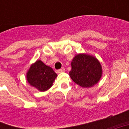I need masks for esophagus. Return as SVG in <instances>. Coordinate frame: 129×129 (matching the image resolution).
<instances>
[{"label": "esophagus", "mask_w": 129, "mask_h": 129, "mask_svg": "<svg viewBox=\"0 0 129 129\" xmlns=\"http://www.w3.org/2000/svg\"><path fill=\"white\" fill-rule=\"evenodd\" d=\"M64 70H65V69H64V67H62V68H61V69H59V70H57V73H61V72H64Z\"/></svg>", "instance_id": "1"}]
</instances>
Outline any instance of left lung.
<instances>
[{
  "label": "left lung",
  "mask_w": 129,
  "mask_h": 129,
  "mask_svg": "<svg viewBox=\"0 0 129 129\" xmlns=\"http://www.w3.org/2000/svg\"><path fill=\"white\" fill-rule=\"evenodd\" d=\"M69 72L73 81L83 88L92 87L98 83L102 76V67L94 56L85 53L76 55L71 62Z\"/></svg>",
  "instance_id": "1"
}]
</instances>
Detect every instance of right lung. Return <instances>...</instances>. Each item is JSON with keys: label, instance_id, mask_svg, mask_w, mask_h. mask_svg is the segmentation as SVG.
I'll list each match as a JSON object with an SVG mask.
<instances>
[{"label": "right lung", "instance_id": "1", "mask_svg": "<svg viewBox=\"0 0 129 129\" xmlns=\"http://www.w3.org/2000/svg\"><path fill=\"white\" fill-rule=\"evenodd\" d=\"M57 76L53 69L41 60L32 64L26 74V79L29 85L41 92L47 90L52 86Z\"/></svg>", "mask_w": 129, "mask_h": 129}]
</instances>
